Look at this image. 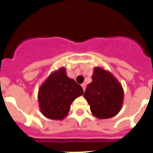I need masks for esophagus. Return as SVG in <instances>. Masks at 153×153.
Returning <instances> with one entry per match:
<instances>
[{"label": "esophagus", "instance_id": "1", "mask_svg": "<svg viewBox=\"0 0 153 153\" xmlns=\"http://www.w3.org/2000/svg\"><path fill=\"white\" fill-rule=\"evenodd\" d=\"M86 83L82 84V89H83V91H85V90H86Z\"/></svg>", "mask_w": 153, "mask_h": 153}]
</instances>
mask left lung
<instances>
[{"label": "left lung", "instance_id": "obj_1", "mask_svg": "<svg viewBox=\"0 0 153 153\" xmlns=\"http://www.w3.org/2000/svg\"><path fill=\"white\" fill-rule=\"evenodd\" d=\"M92 80L83 95L92 114L98 119L110 118L117 115L123 105L121 84L114 74L99 67H94Z\"/></svg>", "mask_w": 153, "mask_h": 153}]
</instances>
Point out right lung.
Segmentation results:
<instances>
[{
  "label": "right lung",
  "instance_id": "obj_1",
  "mask_svg": "<svg viewBox=\"0 0 153 153\" xmlns=\"http://www.w3.org/2000/svg\"><path fill=\"white\" fill-rule=\"evenodd\" d=\"M83 94L82 86L68 78L64 67L52 72L39 89L38 102L42 114L49 119L62 120L71 105Z\"/></svg>",
  "mask_w": 153,
  "mask_h": 153
}]
</instances>
